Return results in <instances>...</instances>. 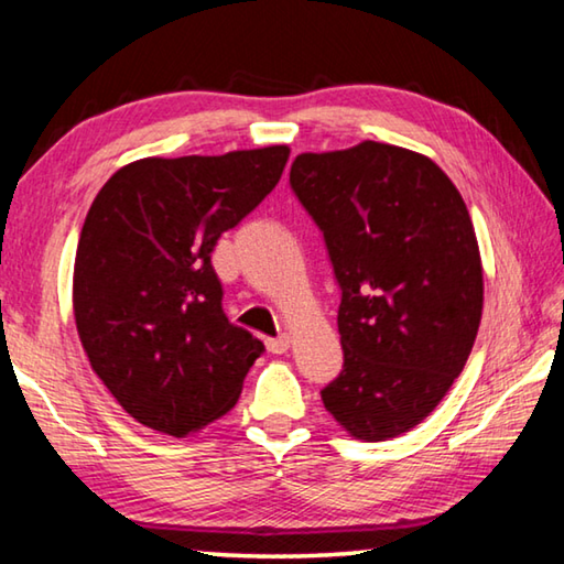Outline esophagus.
Here are the masks:
<instances>
[{"label": "esophagus", "mask_w": 564, "mask_h": 564, "mask_svg": "<svg viewBox=\"0 0 564 564\" xmlns=\"http://www.w3.org/2000/svg\"><path fill=\"white\" fill-rule=\"evenodd\" d=\"M265 348H269V352H275V356H281V352H285V350L291 348V338L289 336L269 338V340H265Z\"/></svg>", "instance_id": "esophagus-1"}]
</instances>
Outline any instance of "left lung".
Instances as JSON below:
<instances>
[{
	"instance_id": "obj_1",
	"label": "left lung",
	"mask_w": 564,
	"mask_h": 564,
	"mask_svg": "<svg viewBox=\"0 0 564 564\" xmlns=\"http://www.w3.org/2000/svg\"><path fill=\"white\" fill-rule=\"evenodd\" d=\"M289 181L340 289L343 370L323 405L360 441L408 433L460 376L480 326L463 196L427 156L378 141L295 156Z\"/></svg>"
}]
</instances>
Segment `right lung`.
I'll return each mask as SVG.
<instances>
[{
  "mask_svg": "<svg viewBox=\"0 0 564 564\" xmlns=\"http://www.w3.org/2000/svg\"><path fill=\"white\" fill-rule=\"evenodd\" d=\"M289 154L141 159L94 198L76 246V330L141 425L184 437L241 395L263 343L226 318L212 251L275 188Z\"/></svg>",
  "mask_w": 564,
  "mask_h": 564,
  "instance_id": "right-lung-1",
  "label": "right lung"
}]
</instances>
